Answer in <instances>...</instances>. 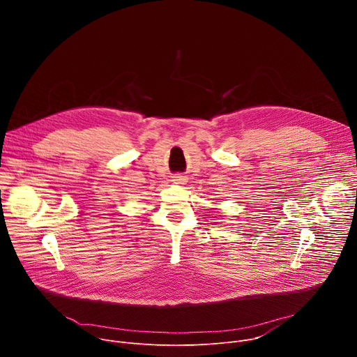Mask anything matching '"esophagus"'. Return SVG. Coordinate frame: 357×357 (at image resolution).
<instances>
[{
    "label": "esophagus",
    "instance_id": "34e87169",
    "mask_svg": "<svg viewBox=\"0 0 357 357\" xmlns=\"http://www.w3.org/2000/svg\"><path fill=\"white\" fill-rule=\"evenodd\" d=\"M172 178H174L172 181H174V182H178V183H181V182H183V181H185V178H183V176H181V175H175V176H172Z\"/></svg>",
    "mask_w": 357,
    "mask_h": 357
}]
</instances>
